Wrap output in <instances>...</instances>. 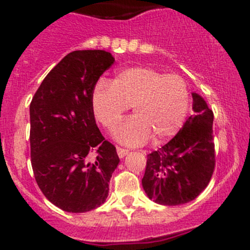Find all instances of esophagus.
Wrapping results in <instances>:
<instances>
[{"mask_svg": "<svg viewBox=\"0 0 250 250\" xmlns=\"http://www.w3.org/2000/svg\"><path fill=\"white\" fill-rule=\"evenodd\" d=\"M116 150H117L118 157H121V158L125 157V156L128 153L127 148H123V147H121V146H116Z\"/></svg>", "mask_w": 250, "mask_h": 250, "instance_id": "1", "label": "esophagus"}]
</instances>
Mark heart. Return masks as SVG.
<instances>
[{
    "instance_id": "b5f03b06",
    "label": "heart",
    "mask_w": 250,
    "mask_h": 250,
    "mask_svg": "<svg viewBox=\"0 0 250 250\" xmlns=\"http://www.w3.org/2000/svg\"><path fill=\"white\" fill-rule=\"evenodd\" d=\"M90 104L97 121L106 129H112L132 106L134 116L115 130L121 143L140 145L151 135L155 143H162L183 127L190 110V92L179 75L133 66L120 70L111 82L98 81Z\"/></svg>"
}]
</instances>
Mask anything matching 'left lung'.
I'll return each mask as SVG.
<instances>
[{
	"label": "left lung",
	"instance_id": "8db88e82",
	"mask_svg": "<svg viewBox=\"0 0 250 250\" xmlns=\"http://www.w3.org/2000/svg\"><path fill=\"white\" fill-rule=\"evenodd\" d=\"M193 111L172 140L147 155L141 180L150 200L179 206L195 200L207 188L215 168L213 111L193 93Z\"/></svg>",
	"mask_w": 250,
	"mask_h": 250
}]
</instances>
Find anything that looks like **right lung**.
Masks as SVG:
<instances>
[{"instance_id":"add662e5","label":"right lung","mask_w":250,"mask_h":250,"mask_svg":"<svg viewBox=\"0 0 250 250\" xmlns=\"http://www.w3.org/2000/svg\"><path fill=\"white\" fill-rule=\"evenodd\" d=\"M111 53L75 50L42 81L30 104V147L35 179L49 202L69 213L102 206L118 166L90 104L93 87L113 64Z\"/></svg>"}]
</instances>
